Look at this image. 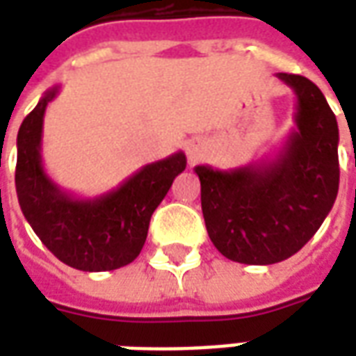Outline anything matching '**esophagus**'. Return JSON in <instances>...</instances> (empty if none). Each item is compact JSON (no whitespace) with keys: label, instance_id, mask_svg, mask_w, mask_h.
<instances>
[{"label":"esophagus","instance_id":"obj_1","mask_svg":"<svg viewBox=\"0 0 356 356\" xmlns=\"http://www.w3.org/2000/svg\"><path fill=\"white\" fill-rule=\"evenodd\" d=\"M186 156H188V160H191V162L200 160V156H202L200 140H188V143H186Z\"/></svg>","mask_w":356,"mask_h":356}]
</instances>
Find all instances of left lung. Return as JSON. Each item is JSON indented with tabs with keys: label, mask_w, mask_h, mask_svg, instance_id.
Instances as JSON below:
<instances>
[{
	"label": "left lung",
	"mask_w": 356,
	"mask_h": 356,
	"mask_svg": "<svg viewBox=\"0 0 356 356\" xmlns=\"http://www.w3.org/2000/svg\"><path fill=\"white\" fill-rule=\"evenodd\" d=\"M276 76L296 93V127L278 154L234 170L194 168L209 238L244 265L298 254L321 229L339 186V129L324 95L303 76Z\"/></svg>",
	"instance_id": "1"
}]
</instances>
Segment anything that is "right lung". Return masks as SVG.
Instances as JSON below:
<instances>
[{
  "label": "right lung",
  "mask_w": 356,
  "mask_h": 356,
  "mask_svg": "<svg viewBox=\"0 0 356 356\" xmlns=\"http://www.w3.org/2000/svg\"><path fill=\"white\" fill-rule=\"evenodd\" d=\"M60 86L45 91L17 135L15 185L22 213L57 259L88 273L114 270L140 254L154 209L186 168L185 152L143 165L97 198L66 193L45 173L42 133L45 108Z\"/></svg>",
  "instance_id": "add662e5"
}]
</instances>
